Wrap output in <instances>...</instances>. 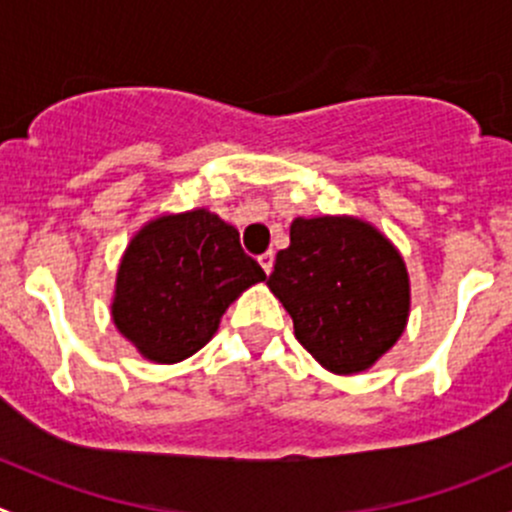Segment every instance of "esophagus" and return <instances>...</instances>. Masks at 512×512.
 Instances as JSON below:
<instances>
[{
	"label": "esophagus",
	"instance_id": "obj_1",
	"mask_svg": "<svg viewBox=\"0 0 512 512\" xmlns=\"http://www.w3.org/2000/svg\"><path fill=\"white\" fill-rule=\"evenodd\" d=\"M257 260H260L262 270H265V272H267V275H270V272H272V267H275V252H272V250L262 252V255H260V257H257Z\"/></svg>",
	"mask_w": 512,
	"mask_h": 512
}]
</instances>
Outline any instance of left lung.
Returning a JSON list of instances; mask_svg holds the SVG:
<instances>
[{"label":"left lung","instance_id":"1","mask_svg":"<svg viewBox=\"0 0 512 512\" xmlns=\"http://www.w3.org/2000/svg\"><path fill=\"white\" fill-rule=\"evenodd\" d=\"M267 287L292 317L297 342L339 376L371 369L409 322L404 257L352 215L294 218Z\"/></svg>","mask_w":512,"mask_h":512}]
</instances>
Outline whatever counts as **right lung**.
Wrapping results in <instances>:
<instances>
[{"label": "right lung", "instance_id": "right-lung-1", "mask_svg": "<svg viewBox=\"0 0 512 512\" xmlns=\"http://www.w3.org/2000/svg\"><path fill=\"white\" fill-rule=\"evenodd\" d=\"M240 232L208 208L148 220L116 272L111 317L153 364H178L218 332L225 309L265 280Z\"/></svg>", "mask_w": 512, "mask_h": 512}]
</instances>
